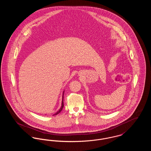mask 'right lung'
Wrapping results in <instances>:
<instances>
[{
	"instance_id": "add662e5",
	"label": "right lung",
	"mask_w": 151,
	"mask_h": 151,
	"mask_svg": "<svg viewBox=\"0 0 151 151\" xmlns=\"http://www.w3.org/2000/svg\"><path fill=\"white\" fill-rule=\"evenodd\" d=\"M63 93H64V92H63ZM63 96H64V94H63V98H62V106H61V108L59 110V111H57L55 114H54L53 115H57L58 114H59L62 110V109H63V106H64V104H63Z\"/></svg>"
}]
</instances>
